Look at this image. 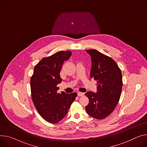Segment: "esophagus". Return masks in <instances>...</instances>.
<instances>
[{
    "instance_id": "1",
    "label": "esophagus",
    "mask_w": 147,
    "mask_h": 147,
    "mask_svg": "<svg viewBox=\"0 0 147 147\" xmlns=\"http://www.w3.org/2000/svg\"><path fill=\"white\" fill-rule=\"evenodd\" d=\"M77 94H78V96H79V97H82V96H83L84 95V93L82 92H78L77 93Z\"/></svg>"
}]
</instances>
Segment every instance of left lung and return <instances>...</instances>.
<instances>
[{"label": "left lung", "instance_id": "obj_1", "mask_svg": "<svg viewBox=\"0 0 147 147\" xmlns=\"http://www.w3.org/2000/svg\"><path fill=\"white\" fill-rule=\"evenodd\" d=\"M91 58L90 77L97 81V92H86L89 103L87 113L97 119L109 116L114 110L121 96L123 77L117 63L110 57L96 50H86Z\"/></svg>", "mask_w": 147, "mask_h": 147}]
</instances>
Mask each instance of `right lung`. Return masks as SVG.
<instances>
[{
  "label": "right lung",
  "instance_id": "1",
  "mask_svg": "<svg viewBox=\"0 0 147 147\" xmlns=\"http://www.w3.org/2000/svg\"><path fill=\"white\" fill-rule=\"evenodd\" d=\"M71 55L70 50L60 51L43 57L34 68L30 78L32 101L38 114L47 122L57 124L66 114L77 96L76 92H57L62 79L60 73L64 61Z\"/></svg>",
  "mask_w": 147,
  "mask_h": 147
}]
</instances>
